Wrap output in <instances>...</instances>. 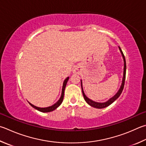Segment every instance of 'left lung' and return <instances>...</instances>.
<instances>
[{
  "instance_id": "8db88e82",
  "label": "left lung",
  "mask_w": 146,
  "mask_h": 146,
  "mask_svg": "<svg viewBox=\"0 0 146 146\" xmlns=\"http://www.w3.org/2000/svg\"><path fill=\"white\" fill-rule=\"evenodd\" d=\"M119 49L121 50V52L122 54V55H123V59H124V75H123V82H122V85L120 87V89L118 91V92H117L114 96L112 97V98H110L109 100L107 101V102L105 103H98V102H93V101L89 99L86 95H85L83 89H82V80H81V87H82V94H83V96L84 98V100H86V102L88 103L89 105H91V107H94V108H103L108 107L110 105L112 104V103L117 100L118 98L120 96L121 94L123 92V90L124 89V82H125V78H126V60H125V57H124V55L123 54V52L122 51V50L121 49V48L119 47Z\"/></svg>"
}]
</instances>
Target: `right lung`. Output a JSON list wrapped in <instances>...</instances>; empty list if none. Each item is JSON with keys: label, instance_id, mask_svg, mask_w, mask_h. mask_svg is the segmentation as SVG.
<instances>
[{"label": "right lung", "instance_id": "obj_1", "mask_svg": "<svg viewBox=\"0 0 146 146\" xmlns=\"http://www.w3.org/2000/svg\"><path fill=\"white\" fill-rule=\"evenodd\" d=\"M69 79V77L66 78L64 81V83H63V86H62V94H61V96H60V99L59 100V101L56 103H55V104L54 105L51 106V107H46V108H39V107H36V106L33 105V104H31V103H29V104H30L32 107H33V108H35V109L38 110L39 111H40V112H52V111L56 109V108L59 107V106H60V105L61 104L62 101H63V98H64V90H65V87H66V84H67V82L68 80Z\"/></svg>", "mask_w": 146, "mask_h": 146}]
</instances>
